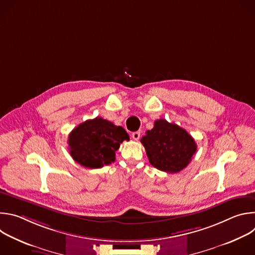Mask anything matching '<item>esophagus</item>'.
Returning <instances> with one entry per match:
<instances>
[{"instance_id":"esophagus-1","label":"esophagus","mask_w":255,"mask_h":255,"mask_svg":"<svg viewBox=\"0 0 255 255\" xmlns=\"http://www.w3.org/2000/svg\"><path fill=\"white\" fill-rule=\"evenodd\" d=\"M132 138L134 139V140H138L139 138H140V132L139 131H136V132H133L132 133Z\"/></svg>"}]
</instances>
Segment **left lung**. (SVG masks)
<instances>
[{"label":"left lung","mask_w":255,"mask_h":255,"mask_svg":"<svg viewBox=\"0 0 255 255\" xmlns=\"http://www.w3.org/2000/svg\"><path fill=\"white\" fill-rule=\"evenodd\" d=\"M141 143L150 164L169 173L184 169L197 150L194 138L185 129L164 119L154 122V127L141 138Z\"/></svg>","instance_id":"obj_1"}]
</instances>
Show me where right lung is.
Masks as SVG:
<instances>
[{
	"label": "right lung",
	"instance_id": "obj_1",
	"mask_svg": "<svg viewBox=\"0 0 255 255\" xmlns=\"http://www.w3.org/2000/svg\"><path fill=\"white\" fill-rule=\"evenodd\" d=\"M128 133L121 126L97 117L80 124L68 135L69 153L88 168H101L115 161V152Z\"/></svg>",
	"mask_w": 255,
	"mask_h": 255
}]
</instances>
